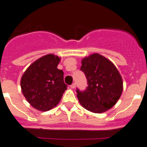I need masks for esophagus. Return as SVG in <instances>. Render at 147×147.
Wrapping results in <instances>:
<instances>
[{
	"label": "esophagus",
	"mask_w": 147,
	"mask_h": 147,
	"mask_svg": "<svg viewBox=\"0 0 147 147\" xmlns=\"http://www.w3.org/2000/svg\"><path fill=\"white\" fill-rule=\"evenodd\" d=\"M70 87H71V88H72V89H74V88H76V84H75V83H73V84H71V85H70Z\"/></svg>",
	"instance_id": "1"
}]
</instances>
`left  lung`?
I'll return each mask as SVG.
<instances>
[{"instance_id": "left-lung-1", "label": "left lung", "mask_w": 147, "mask_h": 147, "mask_svg": "<svg viewBox=\"0 0 147 147\" xmlns=\"http://www.w3.org/2000/svg\"><path fill=\"white\" fill-rule=\"evenodd\" d=\"M81 70L85 75L88 86L84 91L77 89L79 102L94 113L107 112L120 98L123 81L112 62L99 53H93L82 60Z\"/></svg>"}]
</instances>
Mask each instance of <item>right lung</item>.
<instances>
[{"label":"right lung","instance_id":"right-lung-1","mask_svg":"<svg viewBox=\"0 0 147 147\" xmlns=\"http://www.w3.org/2000/svg\"><path fill=\"white\" fill-rule=\"evenodd\" d=\"M60 57L47 54L32 63L21 78L24 96L39 111L51 110L59 102L67 89L63 71L57 69Z\"/></svg>","mask_w":147,"mask_h":147}]
</instances>
